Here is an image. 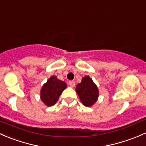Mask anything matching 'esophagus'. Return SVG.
I'll return each instance as SVG.
<instances>
[{
	"mask_svg": "<svg viewBox=\"0 0 146 146\" xmlns=\"http://www.w3.org/2000/svg\"><path fill=\"white\" fill-rule=\"evenodd\" d=\"M68 84H70V86L71 87H74V86H75V82H74V81H69Z\"/></svg>",
	"mask_w": 146,
	"mask_h": 146,
	"instance_id": "esophagus-1",
	"label": "esophagus"
}]
</instances>
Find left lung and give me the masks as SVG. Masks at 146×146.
I'll list each match as a JSON object with an SVG mask.
<instances>
[{
	"instance_id": "left-lung-1",
	"label": "left lung",
	"mask_w": 146,
	"mask_h": 146,
	"mask_svg": "<svg viewBox=\"0 0 146 146\" xmlns=\"http://www.w3.org/2000/svg\"><path fill=\"white\" fill-rule=\"evenodd\" d=\"M76 91L82 104L86 107L93 106L98 97V89L88 76L82 78V82L76 86Z\"/></svg>"
}]
</instances>
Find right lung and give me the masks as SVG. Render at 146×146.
Masks as SVG:
<instances>
[{
  "instance_id": "right-lung-1",
  "label": "right lung",
  "mask_w": 146,
  "mask_h": 146,
  "mask_svg": "<svg viewBox=\"0 0 146 146\" xmlns=\"http://www.w3.org/2000/svg\"><path fill=\"white\" fill-rule=\"evenodd\" d=\"M66 88L65 82L59 80L56 76H52L42 87L40 98L46 106H54Z\"/></svg>"
}]
</instances>
